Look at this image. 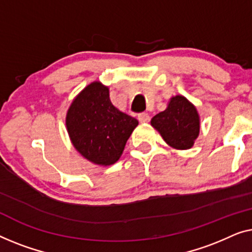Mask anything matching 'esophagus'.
Wrapping results in <instances>:
<instances>
[{"label":"esophagus","mask_w":252,"mask_h":252,"mask_svg":"<svg viewBox=\"0 0 252 252\" xmlns=\"http://www.w3.org/2000/svg\"><path fill=\"white\" fill-rule=\"evenodd\" d=\"M138 120H139L140 123H147L150 122V115H148L147 113H140V114L138 115Z\"/></svg>","instance_id":"obj_1"}]
</instances>
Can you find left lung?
<instances>
[{"instance_id":"left-lung-1","label":"left lung","mask_w":252,"mask_h":252,"mask_svg":"<svg viewBox=\"0 0 252 252\" xmlns=\"http://www.w3.org/2000/svg\"><path fill=\"white\" fill-rule=\"evenodd\" d=\"M152 126L175 150H189L200 133V115L195 106L182 94L170 98L168 106L152 119Z\"/></svg>"}]
</instances>
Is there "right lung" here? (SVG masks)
Returning a JSON list of instances; mask_svg holds the SVG:
<instances>
[{
  "mask_svg": "<svg viewBox=\"0 0 252 252\" xmlns=\"http://www.w3.org/2000/svg\"><path fill=\"white\" fill-rule=\"evenodd\" d=\"M138 121L112 104L109 89L94 81L73 99L66 129L73 146L88 161L107 166L119 161Z\"/></svg>",
  "mask_w": 252,
  "mask_h": 252,
  "instance_id": "right-lung-1",
  "label": "right lung"
}]
</instances>
